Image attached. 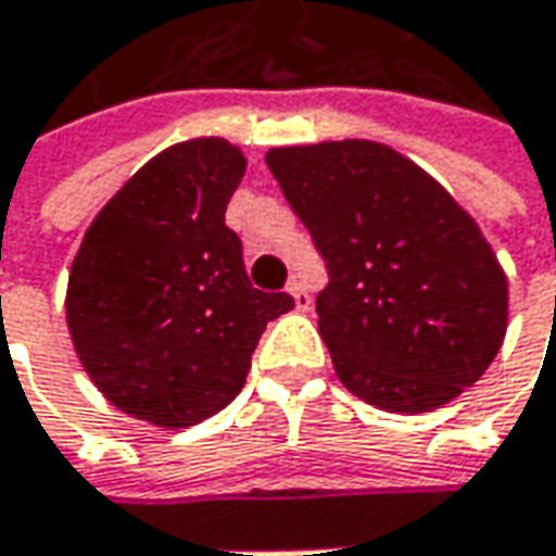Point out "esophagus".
Returning <instances> with one entry per match:
<instances>
[{"mask_svg":"<svg viewBox=\"0 0 556 556\" xmlns=\"http://www.w3.org/2000/svg\"><path fill=\"white\" fill-rule=\"evenodd\" d=\"M288 293L293 296V309H296V312H309L312 309L309 290L303 288V281H300V278H293V281H290Z\"/></svg>","mask_w":556,"mask_h":556,"instance_id":"obj_1","label":"esophagus"}]
</instances>
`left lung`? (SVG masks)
<instances>
[{
	"mask_svg": "<svg viewBox=\"0 0 556 556\" xmlns=\"http://www.w3.org/2000/svg\"><path fill=\"white\" fill-rule=\"evenodd\" d=\"M266 163L328 263L315 312L340 383L393 415L473 387L507 333V275L473 216L380 141L271 148Z\"/></svg>",
	"mask_w": 556,
	"mask_h": 556,
	"instance_id": "8db88e82",
	"label": "left lung"
}]
</instances>
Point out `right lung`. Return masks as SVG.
Wrapping results in <instances>:
<instances>
[{
  "instance_id": "1",
  "label": "right lung",
  "mask_w": 556,
  "mask_h": 556,
  "mask_svg": "<svg viewBox=\"0 0 556 556\" xmlns=\"http://www.w3.org/2000/svg\"><path fill=\"white\" fill-rule=\"evenodd\" d=\"M247 157L216 139L179 141L101 206L67 278L76 358L123 415L194 427L241 393L288 293L250 285L225 206Z\"/></svg>"
}]
</instances>
